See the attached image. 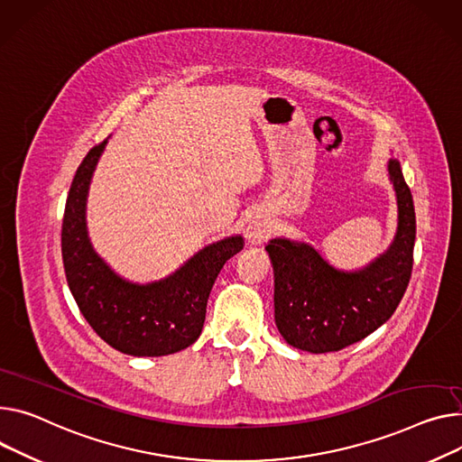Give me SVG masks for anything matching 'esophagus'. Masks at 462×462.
<instances>
[{"label":"esophagus","instance_id":"34e87169","mask_svg":"<svg viewBox=\"0 0 462 462\" xmlns=\"http://www.w3.org/2000/svg\"><path fill=\"white\" fill-rule=\"evenodd\" d=\"M270 235V227L264 220H252L245 229V236L252 244H261Z\"/></svg>","mask_w":462,"mask_h":462}]
</instances>
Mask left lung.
Segmentation results:
<instances>
[{
	"instance_id": "obj_1",
	"label": "left lung",
	"mask_w": 462,
	"mask_h": 462,
	"mask_svg": "<svg viewBox=\"0 0 462 462\" xmlns=\"http://www.w3.org/2000/svg\"><path fill=\"white\" fill-rule=\"evenodd\" d=\"M398 196V233L390 250L361 272L329 266L314 247L273 238L275 326L291 346L310 353L338 351L381 328L400 305L412 272L416 217L400 162L388 161Z\"/></svg>"
}]
</instances>
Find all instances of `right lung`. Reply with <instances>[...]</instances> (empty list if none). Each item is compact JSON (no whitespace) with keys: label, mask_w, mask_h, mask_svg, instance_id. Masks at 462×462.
I'll list each match as a JSON object with an SVG mask.
<instances>
[{"label":"right lung","mask_w":462,"mask_h":462,"mask_svg":"<svg viewBox=\"0 0 462 462\" xmlns=\"http://www.w3.org/2000/svg\"><path fill=\"white\" fill-rule=\"evenodd\" d=\"M105 144L107 140L87 153L68 192L60 233L68 287L90 328L115 349L134 357L181 351L201 335L210 289L244 240L231 236L210 244L173 275L152 285L120 279L94 254L85 226L87 190Z\"/></svg>","instance_id":"right-lung-1"}]
</instances>
